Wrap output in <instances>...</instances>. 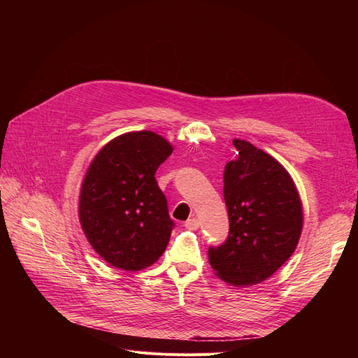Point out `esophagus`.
I'll use <instances>...</instances> for the list:
<instances>
[{"label": "esophagus", "instance_id": "esophagus-1", "mask_svg": "<svg viewBox=\"0 0 358 358\" xmlns=\"http://www.w3.org/2000/svg\"><path fill=\"white\" fill-rule=\"evenodd\" d=\"M183 225H185V229H188V230H197L200 227V221L197 218H191Z\"/></svg>", "mask_w": 358, "mask_h": 358}]
</instances>
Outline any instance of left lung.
I'll return each instance as SVG.
<instances>
[{
	"label": "left lung",
	"instance_id": "obj_1",
	"mask_svg": "<svg viewBox=\"0 0 358 358\" xmlns=\"http://www.w3.org/2000/svg\"><path fill=\"white\" fill-rule=\"evenodd\" d=\"M224 169L229 236L209 246V263L225 282L255 285L272 276L294 252L303 212L299 192L279 162L245 140Z\"/></svg>",
	"mask_w": 358,
	"mask_h": 358
}]
</instances>
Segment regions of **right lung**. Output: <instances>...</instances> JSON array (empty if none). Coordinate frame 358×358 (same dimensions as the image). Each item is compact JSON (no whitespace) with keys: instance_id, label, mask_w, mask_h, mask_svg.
<instances>
[{"instance_id":"obj_1","label":"right lung","mask_w":358,"mask_h":358,"mask_svg":"<svg viewBox=\"0 0 358 358\" xmlns=\"http://www.w3.org/2000/svg\"><path fill=\"white\" fill-rule=\"evenodd\" d=\"M173 149L152 131L107 143L86 171L79 216L91 246L113 267L142 270L166 251L175 222L155 173Z\"/></svg>"}]
</instances>
